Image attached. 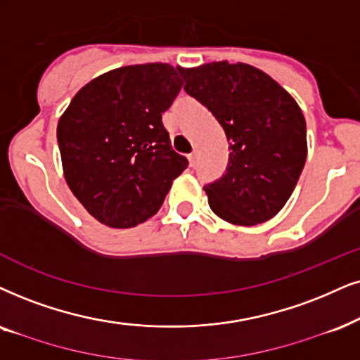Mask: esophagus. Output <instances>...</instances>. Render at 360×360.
<instances>
[{"label":"esophagus","mask_w":360,"mask_h":360,"mask_svg":"<svg viewBox=\"0 0 360 360\" xmlns=\"http://www.w3.org/2000/svg\"><path fill=\"white\" fill-rule=\"evenodd\" d=\"M188 159H189V162H191V166H194L195 165V159H198V151H193L188 156Z\"/></svg>","instance_id":"obj_1"}]
</instances>
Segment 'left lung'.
<instances>
[{"mask_svg":"<svg viewBox=\"0 0 360 360\" xmlns=\"http://www.w3.org/2000/svg\"><path fill=\"white\" fill-rule=\"evenodd\" d=\"M186 93L206 106L229 143L226 174L204 186L212 212L256 226L284 207L306 165V120L269 75L245 63L181 68Z\"/></svg>","mask_w":360,"mask_h":360,"instance_id":"left-lung-1","label":"left lung"}]
</instances>
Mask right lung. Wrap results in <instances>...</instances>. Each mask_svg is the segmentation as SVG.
<instances>
[{"label":"right lung","instance_id":"1","mask_svg":"<svg viewBox=\"0 0 360 360\" xmlns=\"http://www.w3.org/2000/svg\"><path fill=\"white\" fill-rule=\"evenodd\" d=\"M181 88L167 63L122 66L83 86L59 117L65 179L101 224L126 229L148 221L188 167L162 126Z\"/></svg>","mask_w":360,"mask_h":360}]
</instances>
